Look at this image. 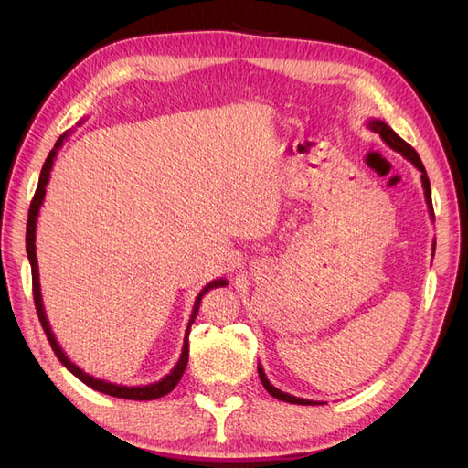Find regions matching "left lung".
I'll return each mask as SVG.
<instances>
[{
    "label": "left lung",
    "mask_w": 468,
    "mask_h": 468,
    "mask_svg": "<svg viewBox=\"0 0 468 468\" xmlns=\"http://www.w3.org/2000/svg\"><path fill=\"white\" fill-rule=\"evenodd\" d=\"M371 124V129L375 131V133H378L380 136H382V140H385V143L390 146V148H394V150H399L406 160H410L412 162L420 172H421V183H423V189H426V199H428V205H430V210H431V215H433V207H431V187H430V177H428V174H426V167H423V164H421V160H420V155H418V152L410 146L408 143H404V140L396 134L390 126L387 124V122H382V121H371L369 122ZM435 250V248H433ZM258 373H260V378H261V385L265 387V390L271 394V396H275L277 400H282V402H289V404H301V406H313V404H316V402H313V400H304V399H296V396H291V394H287V392H282V390H279V388H275L271 382L267 380V377H265V373H263V369L261 367L258 365Z\"/></svg>",
    "instance_id": "1"
}]
</instances>
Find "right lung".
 <instances>
[{"label":"right lung","mask_w":468,"mask_h":468,"mask_svg":"<svg viewBox=\"0 0 468 468\" xmlns=\"http://www.w3.org/2000/svg\"><path fill=\"white\" fill-rule=\"evenodd\" d=\"M66 136V134H64ZM64 136H60L58 140H56L54 144V150H50L48 158L45 162V165H42L40 169V177H38V186H37V191H35V197L31 201V208H29V218H27V236H25V246H27V256H29V261H31V273H33V299H35V308H37V314H38V320H40V325L42 330H45L47 337H48V344L54 351V356L60 359V363L66 367V369L69 373H74L81 382H86L88 387H91L93 390H99L103 394H109V396H115V399H124V400H154V399H162V396H165L167 392H172L177 382L181 380L183 377V371H186L187 367V361H189V328L193 320L197 318V313H199V306H201V301H203V294L210 289L215 287H222L226 285L224 279H218V281H212L208 282V285L199 292V296H197L195 301V306H193V314H191V320H189V325H187V335H186V342H183V351H181V357L177 361V365L174 367V371L165 375L162 380L154 382V385H146V387H119V385H111V382H105V380H99V378H93L90 377L88 373H83L80 367H76L72 361H69L64 351L60 349V346L56 344L54 339V334L50 332V325L47 322V316H45V308H42V299H40V285H38V265H37V253H35V229H37V215H38V208L42 205V199H45V187L48 183V177H50V169H52V162H54V155H56V150H58L62 146V140Z\"/></svg>","instance_id":"obj_1"}]
</instances>
